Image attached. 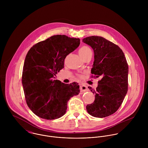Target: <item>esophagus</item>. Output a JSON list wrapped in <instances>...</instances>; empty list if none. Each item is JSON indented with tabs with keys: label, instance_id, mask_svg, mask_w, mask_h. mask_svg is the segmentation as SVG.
Returning a JSON list of instances; mask_svg holds the SVG:
<instances>
[{
	"label": "esophagus",
	"instance_id": "1",
	"mask_svg": "<svg viewBox=\"0 0 148 148\" xmlns=\"http://www.w3.org/2000/svg\"><path fill=\"white\" fill-rule=\"evenodd\" d=\"M80 91L82 92H86L88 91V88L86 85H80Z\"/></svg>",
	"mask_w": 148,
	"mask_h": 148
}]
</instances>
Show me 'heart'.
Returning a JSON list of instances; mask_svg holds the SVG:
<instances>
[{"label":"heart","instance_id":"obj_1","mask_svg":"<svg viewBox=\"0 0 148 148\" xmlns=\"http://www.w3.org/2000/svg\"><path fill=\"white\" fill-rule=\"evenodd\" d=\"M89 53H92V51L87 46H83L79 50V55L81 56L82 58H83V57H84L85 56H86Z\"/></svg>","mask_w":148,"mask_h":148}]
</instances>
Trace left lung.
I'll list each match as a JSON object with an SVG mask.
<instances>
[{
  "label": "left lung",
  "instance_id": "obj_1",
  "mask_svg": "<svg viewBox=\"0 0 148 148\" xmlns=\"http://www.w3.org/2000/svg\"><path fill=\"white\" fill-rule=\"evenodd\" d=\"M83 42L90 46L94 52L91 73L96 78L101 77L95 90L88 87L95 95V99L86 106V109L93 117H106L118 110L127 95L129 71L127 60L118 45L103 37H87Z\"/></svg>",
  "mask_w": 148,
  "mask_h": 148
}]
</instances>
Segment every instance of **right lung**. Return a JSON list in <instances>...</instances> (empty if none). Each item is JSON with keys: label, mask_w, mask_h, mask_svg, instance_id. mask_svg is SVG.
Returning a JSON list of instances; mask_svg holds the SVG:
<instances>
[{"label": "right lung", "mask_w": 148, "mask_h": 148, "mask_svg": "<svg viewBox=\"0 0 148 148\" xmlns=\"http://www.w3.org/2000/svg\"><path fill=\"white\" fill-rule=\"evenodd\" d=\"M79 38L57 35L34 45L28 52L22 85L26 103L36 116L46 120L62 117L71 97L80 93L79 83L64 84L54 76L64 68V59L80 45Z\"/></svg>", "instance_id": "obj_1"}]
</instances>
